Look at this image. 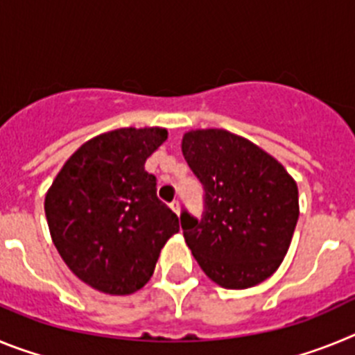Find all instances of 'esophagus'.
<instances>
[{
	"label": "esophagus",
	"instance_id": "obj_1",
	"mask_svg": "<svg viewBox=\"0 0 355 355\" xmlns=\"http://www.w3.org/2000/svg\"><path fill=\"white\" fill-rule=\"evenodd\" d=\"M171 208H172V211L178 213V215H180V209H181L180 200H172V202H171Z\"/></svg>",
	"mask_w": 355,
	"mask_h": 355
}]
</instances>
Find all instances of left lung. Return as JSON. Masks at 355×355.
<instances>
[{
    "label": "left lung",
    "instance_id": "obj_1",
    "mask_svg": "<svg viewBox=\"0 0 355 355\" xmlns=\"http://www.w3.org/2000/svg\"><path fill=\"white\" fill-rule=\"evenodd\" d=\"M181 150L205 187V216L181 215L184 241L213 283L245 290L283 263L299 220V188L266 150L231 131L183 135Z\"/></svg>",
    "mask_w": 355,
    "mask_h": 355
}]
</instances>
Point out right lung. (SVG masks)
Here are the masks:
<instances>
[{
  "instance_id": "add662e5",
  "label": "right lung",
  "mask_w": 355,
  "mask_h": 355,
  "mask_svg": "<svg viewBox=\"0 0 355 355\" xmlns=\"http://www.w3.org/2000/svg\"><path fill=\"white\" fill-rule=\"evenodd\" d=\"M165 128L97 135L64 163L44 200L56 250L80 281L108 295L146 286L180 218L156 197L146 171Z\"/></svg>"
}]
</instances>
